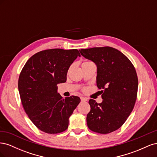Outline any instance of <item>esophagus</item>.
Instances as JSON below:
<instances>
[{"label":"esophagus","mask_w":157,"mask_h":157,"mask_svg":"<svg viewBox=\"0 0 157 157\" xmlns=\"http://www.w3.org/2000/svg\"><path fill=\"white\" fill-rule=\"evenodd\" d=\"M80 99H81L82 102H85L88 100L86 98H84V97H80Z\"/></svg>","instance_id":"esophagus-1"}]
</instances>
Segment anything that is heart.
<instances>
[{
	"label": "heart",
	"instance_id": "heart-1",
	"mask_svg": "<svg viewBox=\"0 0 157 157\" xmlns=\"http://www.w3.org/2000/svg\"><path fill=\"white\" fill-rule=\"evenodd\" d=\"M91 64H94L92 61H88V60H86V61H84L82 63V67H84V66H86L88 65H91ZM84 90H86V88H84Z\"/></svg>",
	"mask_w": 157,
	"mask_h": 157
}]
</instances>
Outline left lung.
I'll return each instance as SVG.
<instances>
[{
	"label": "left lung",
	"instance_id": "8db88e82",
	"mask_svg": "<svg viewBox=\"0 0 157 157\" xmlns=\"http://www.w3.org/2000/svg\"><path fill=\"white\" fill-rule=\"evenodd\" d=\"M80 52L96 64L97 86L103 90L101 103L89 100L88 127L99 134H109L123 125L134 107L138 88L136 71L124 54L112 47L80 49Z\"/></svg>",
	"mask_w": 157,
	"mask_h": 157
}]
</instances>
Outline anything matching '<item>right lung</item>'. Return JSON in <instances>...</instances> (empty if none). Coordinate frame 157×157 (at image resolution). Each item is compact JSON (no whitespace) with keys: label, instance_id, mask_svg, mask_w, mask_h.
Returning <instances> with one entry per match:
<instances>
[{"label":"right lung","instance_id":"right-lung-1","mask_svg":"<svg viewBox=\"0 0 157 157\" xmlns=\"http://www.w3.org/2000/svg\"><path fill=\"white\" fill-rule=\"evenodd\" d=\"M78 56L77 49L42 50L28 59L20 73L18 90L23 109L38 129L47 134L67 130L69 118L80 102L78 96L63 98L57 86L66 82L67 71Z\"/></svg>","mask_w":157,"mask_h":157}]
</instances>
